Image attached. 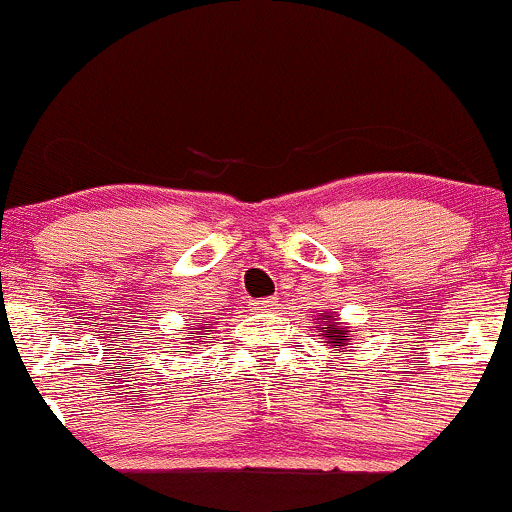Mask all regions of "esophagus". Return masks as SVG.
<instances>
[{"label": "esophagus", "mask_w": 512, "mask_h": 512, "mask_svg": "<svg viewBox=\"0 0 512 512\" xmlns=\"http://www.w3.org/2000/svg\"><path fill=\"white\" fill-rule=\"evenodd\" d=\"M252 305H255L257 313H272V310H276V305H279V301H276V298H262V301H255Z\"/></svg>", "instance_id": "34e87169"}]
</instances>
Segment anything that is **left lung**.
Returning a JSON list of instances; mask_svg holds the SVG:
<instances>
[{"label":"left lung","instance_id":"1","mask_svg":"<svg viewBox=\"0 0 512 512\" xmlns=\"http://www.w3.org/2000/svg\"><path fill=\"white\" fill-rule=\"evenodd\" d=\"M315 320H317L315 327L322 332L320 337L325 339V346H330L332 354H339L344 346H349L351 330H349V327H344L342 322H339L337 313H327V310H322V313L317 315Z\"/></svg>","mask_w":512,"mask_h":512}]
</instances>
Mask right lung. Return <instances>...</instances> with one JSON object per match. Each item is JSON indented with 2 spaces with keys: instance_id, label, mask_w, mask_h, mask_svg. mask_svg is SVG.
I'll use <instances>...</instances> for the list:
<instances>
[{
  "instance_id": "obj_1",
  "label": "right lung",
  "mask_w": 512,
  "mask_h": 512,
  "mask_svg": "<svg viewBox=\"0 0 512 512\" xmlns=\"http://www.w3.org/2000/svg\"><path fill=\"white\" fill-rule=\"evenodd\" d=\"M180 332L185 334V337H182V339H190V342H185L187 349L195 351L197 346L202 344V339H207V337H204V334H214V327H211L207 317H204V320H197L195 325L187 327V330H180Z\"/></svg>"
}]
</instances>
